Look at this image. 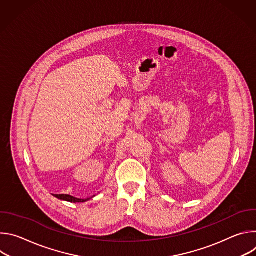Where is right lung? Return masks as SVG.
Segmentation results:
<instances>
[{"label":"right lung","mask_w":256,"mask_h":256,"mask_svg":"<svg viewBox=\"0 0 256 256\" xmlns=\"http://www.w3.org/2000/svg\"><path fill=\"white\" fill-rule=\"evenodd\" d=\"M56 198H58V200H66V202H86L87 200H81V198H76L74 196H68V194H56L54 196Z\"/></svg>","instance_id":"add662e5"}]
</instances>
